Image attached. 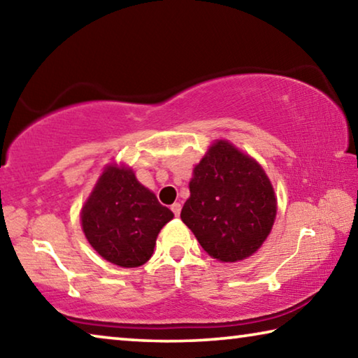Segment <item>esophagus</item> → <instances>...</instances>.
Here are the masks:
<instances>
[{
  "label": "esophagus",
  "mask_w": 358,
  "mask_h": 358,
  "mask_svg": "<svg viewBox=\"0 0 358 358\" xmlns=\"http://www.w3.org/2000/svg\"><path fill=\"white\" fill-rule=\"evenodd\" d=\"M171 210L173 211V215L175 216H180V213H181V205L178 203V202H175L172 207H171Z\"/></svg>",
  "instance_id": "esophagus-1"
}]
</instances>
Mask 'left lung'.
<instances>
[{
	"label": "left lung",
	"instance_id": "1",
	"mask_svg": "<svg viewBox=\"0 0 358 358\" xmlns=\"http://www.w3.org/2000/svg\"><path fill=\"white\" fill-rule=\"evenodd\" d=\"M189 191L181 221L211 257L237 262L268 237L276 216L273 187L264 169L232 143L210 147L194 169Z\"/></svg>",
	"mask_w": 358,
	"mask_h": 358
}]
</instances>
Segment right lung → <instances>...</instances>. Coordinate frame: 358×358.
Instances as JSON below:
<instances>
[{
	"instance_id": "add662e5",
	"label": "right lung",
	"mask_w": 358,
	"mask_h": 358,
	"mask_svg": "<svg viewBox=\"0 0 358 358\" xmlns=\"http://www.w3.org/2000/svg\"><path fill=\"white\" fill-rule=\"evenodd\" d=\"M173 217L131 169L107 167L82 210V227L96 251L115 265L141 266L159 230Z\"/></svg>"
}]
</instances>
